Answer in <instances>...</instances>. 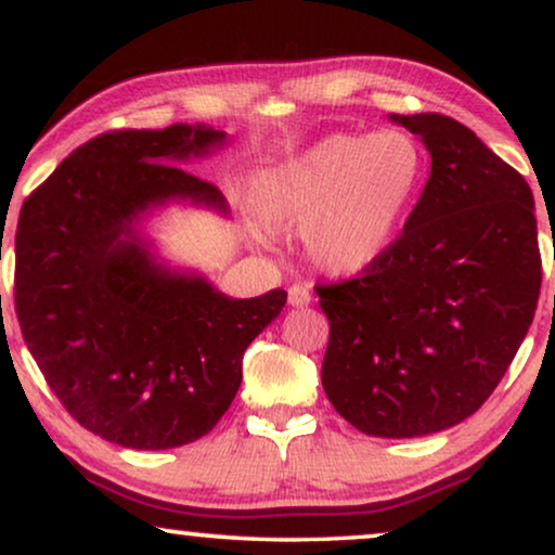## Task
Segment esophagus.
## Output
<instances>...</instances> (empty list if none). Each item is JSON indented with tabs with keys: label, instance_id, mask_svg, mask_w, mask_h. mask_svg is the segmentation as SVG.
Wrapping results in <instances>:
<instances>
[{
	"label": "esophagus",
	"instance_id": "obj_1",
	"mask_svg": "<svg viewBox=\"0 0 555 555\" xmlns=\"http://www.w3.org/2000/svg\"><path fill=\"white\" fill-rule=\"evenodd\" d=\"M311 301H314V296H311L307 286H292V288H288V304H292V307L301 309V307H309Z\"/></svg>",
	"mask_w": 555,
	"mask_h": 555
}]
</instances>
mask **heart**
<instances>
[{
	"mask_svg": "<svg viewBox=\"0 0 555 555\" xmlns=\"http://www.w3.org/2000/svg\"><path fill=\"white\" fill-rule=\"evenodd\" d=\"M425 170L423 145L408 130L334 132L263 173L259 216L271 233L304 236L322 274L359 276L400 236Z\"/></svg>",
	"mask_w": 555,
	"mask_h": 555,
	"instance_id": "obj_1",
	"label": "heart"
}]
</instances>
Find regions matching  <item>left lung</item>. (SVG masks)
<instances>
[{"mask_svg":"<svg viewBox=\"0 0 555 555\" xmlns=\"http://www.w3.org/2000/svg\"><path fill=\"white\" fill-rule=\"evenodd\" d=\"M423 140L430 178L392 248L364 276L319 286L334 410L372 437H423L493 395L541 294L526 178L448 115H395Z\"/></svg>","mask_w":555,"mask_h":555,"instance_id":"1","label":"left lung"}]
</instances>
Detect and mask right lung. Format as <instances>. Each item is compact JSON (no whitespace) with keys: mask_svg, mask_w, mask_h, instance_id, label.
<instances>
[{"mask_svg":"<svg viewBox=\"0 0 555 555\" xmlns=\"http://www.w3.org/2000/svg\"><path fill=\"white\" fill-rule=\"evenodd\" d=\"M229 145L206 122L105 132L54 168L20 210L14 304L47 385L82 427L130 450L214 430L244 352L286 292L233 299L163 259L145 223L189 206L229 218L223 193L183 163Z\"/></svg>","mask_w":555,"mask_h":555,"instance_id":"1","label":"right lung"}]
</instances>
